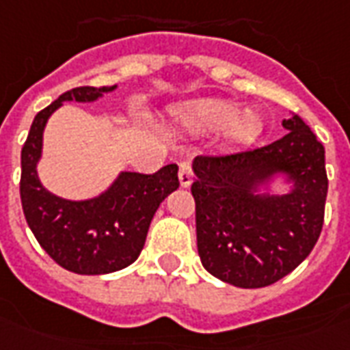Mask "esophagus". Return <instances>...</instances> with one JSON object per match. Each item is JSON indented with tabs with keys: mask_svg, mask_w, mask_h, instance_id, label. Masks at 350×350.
<instances>
[{
	"mask_svg": "<svg viewBox=\"0 0 350 350\" xmlns=\"http://www.w3.org/2000/svg\"><path fill=\"white\" fill-rule=\"evenodd\" d=\"M178 180H180V186H190L193 180V170L190 162H183L178 165Z\"/></svg>",
	"mask_w": 350,
	"mask_h": 350,
	"instance_id": "1",
	"label": "esophagus"
}]
</instances>
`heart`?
<instances>
[{
	"label": "heart",
	"mask_w": 350,
	"mask_h": 350,
	"mask_svg": "<svg viewBox=\"0 0 350 350\" xmlns=\"http://www.w3.org/2000/svg\"><path fill=\"white\" fill-rule=\"evenodd\" d=\"M190 121L201 130H218L226 126V136L233 144H248L259 134L261 119L256 111H239L231 102L206 100L190 111Z\"/></svg>",
	"instance_id": "b5f03b06"
}]
</instances>
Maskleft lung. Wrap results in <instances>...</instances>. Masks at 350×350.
<instances>
[{"mask_svg": "<svg viewBox=\"0 0 350 350\" xmlns=\"http://www.w3.org/2000/svg\"><path fill=\"white\" fill-rule=\"evenodd\" d=\"M274 144L200 154L193 160L196 231L201 262L242 289L267 287L297 269L315 246L328 192L325 147L300 116ZM283 171L295 188L283 196L253 190Z\"/></svg>", "mask_w": 350, "mask_h": 350, "instance_id": "obj_1", "label": "left lung"}]
</instances>
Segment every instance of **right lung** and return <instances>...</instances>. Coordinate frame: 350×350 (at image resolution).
<instances>
[{
  "label": "right lung",
  "instance_id": "right-lung-1",
  "mask_svg": "<svg viewBox=\"0 0 350 350\" xmlns=\"http://www.w3.org/2000/svg\"><path fill=\"white\" fill-rule=\"evenodd\" d=\"M113 89L83 85L63 93L35 116L22 147L20 200L27 226L59 267L88 276L109 274L136 261L157 208L178 188L177 164L150 175L121 173L108 192L89 201L61 200L39 183L37 162L48 117L63 100L91 102Z\"/></svg>",
  "mask_w": 350,
  "mask_h": 350
}]
</instances>
